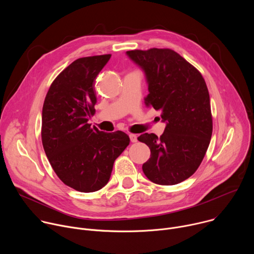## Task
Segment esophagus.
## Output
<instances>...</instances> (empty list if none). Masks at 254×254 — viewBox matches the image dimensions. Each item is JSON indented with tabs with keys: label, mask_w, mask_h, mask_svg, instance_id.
Returning <instances> with one entry per match:
<instances>
[{
	"label": "esophagus",
	"mask_w": 254,
	"mask_h": 254,
	"mask_svg": "<svg viewBox=\"0 0 254 254\" xmlns=\"http://www.w3.org/2000/svg\"><path fill=\"white\" fill-rule=\"evenodd\" d=\"M129 138H130V141H131V142H136V141H137V136H136V134H134V133H130V134H129Z\"/></svg>",
	"instance_id": "obj_1"
}]
</instances>
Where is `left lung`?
Listing matches in <instances>:
<instances>
[{
	"mask_svg": "<svg viewBox=\"0 0 254 254\" xmlns=\"http://www.w3.org/2000/svg\"><path fill=\"white\" fill-rule=\"evenodd\" d=\"M127 55L146 74L147 105L161 111L164 133H142L137 139L151 150L142 165L159 185H176L199 168L209 147L213 124L210 97L200 72L172 49L130 50Z\"/></svg>",
	"mask_w": 254,
	"mask_h": 254,
	"instance_id": "left-lung-1",
	"label": "left lung"
}]
</instances>
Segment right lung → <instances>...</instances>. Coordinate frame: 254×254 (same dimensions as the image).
<instances>
[{
  "label": "right lung",
  "mask_w": 254,
  "mask_h": 254,
  "mask_svg": "<svg viewBox=\"0 0 254 254\" xmlns=\"http://www.w3.org/2000/svg\"><path fill=\"white\" fill-rule=\"evenodd\" d=\"M111 57L72 62L54 79L43 104L41 136L49 163L65 185L83 193L107 184L116 159L129 143L124 131L104 132L88 124L95 114L94 80Z\"/></svg>",
  "instance_id": "obj_1"
}]
</instances>
